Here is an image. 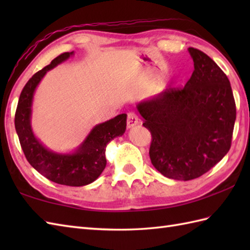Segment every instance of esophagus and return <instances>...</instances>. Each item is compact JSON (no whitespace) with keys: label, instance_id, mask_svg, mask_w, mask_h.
I'll use <instances>...</instances> for the list:
<instances>
[{"label":"esophagus","instance_id":"obj_1","mask_svg":"<svg viewBox=\"0 0 250 250\" xmlns=\"http://www.w3.org/2000/svg\"><path fill=\"white\" fill-rule=\"evenodd\" d=\"M137 124H139V118H137V116L134 113H129L128 118H126V126H128V129L133 128Z\"/></svg>","mask_w":250,"mask_h":250}]
</instances>
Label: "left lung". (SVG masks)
Instances as JSON below:
<instances>
[{"instance_id":"8db88e82","label":"left lung","mask_w":250,"mask_h":250,"mask_svg":"<svg viewBox=\"0 0 250 250\" xmlns=\"http://www.w3.org/2000/svg\"><path fill=\"white\" fill-rule=\"evenodd\" d=\"M194 71L184 88H169L136 105L150 131L149 157L163 176L191 180L208 172L231 147L236 118L229 79L214 60L188 48Z\"/></svg>"}]
</instances>
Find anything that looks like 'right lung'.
<instances>
[{
	"mask_svg": "<svg viewBox=\"0 0 250 250\" xmlns=\"http://www.w3.org/2000/svg\"><path fill=\"white\" fill-rule=\"evenodd\" d=\"M72 56H74V51L58 56L49 65L35 73L29 79L18 101L15 128L26 160L37 172L54 183L81 187L93 183L102 174L106 167V146L115 137L124 135L126 126V115H118L113 119L95 125L73 152H55L36 139L31 126L32 102L35 89L47 72Z\"/></svg>",
	"mask_w": 250,
	"mask_h": 250,
	"instance_id": "1",
	"label": "right lung"
}]
</instances>
